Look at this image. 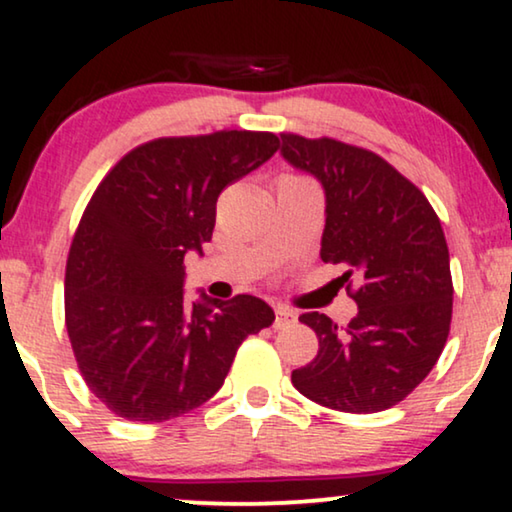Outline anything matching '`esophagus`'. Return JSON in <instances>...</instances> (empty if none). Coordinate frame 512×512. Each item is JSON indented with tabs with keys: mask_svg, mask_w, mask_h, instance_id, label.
Here are the masks:
<instances>
[{
	"mask_svg": "<svg viewBox=\"0 0 512 512\" xmlns=\"http://www.w3.org/2000/svg\"><path fill=\"white\" fill-rule=\"evenodd\" d=\"M298 321V314L289 310V307L277 305L275 307V328H289Z\"/></svg>",
	"mask_w": 512,
	"mask_h": 512,
	"instance_id": "esophagus-1",
	"label": "esophagus"
}]
</instances>
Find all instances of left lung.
Listing matches in <instances>:
<instances>
[{
    "instance_id": "1",
    "label": "left lung",
    "mask_w": 512,
    "mask_h": 512,
    "mask_svg": "<svg viewBox=\"0 0 512 512\" xmlns=\"http://www.w3.org/2000/svg\"><path fill=\"white\" fill-rule=\"evenodd\" d=\"M282 156L324 186L321 261L345 265L340 279L359 305L345 328L326 314H300L319 352L293 370V387L331 410H387L431 373L450 335L443 226L426 195L373 151L282 132Z\"/></svg>"
}]
</instances>
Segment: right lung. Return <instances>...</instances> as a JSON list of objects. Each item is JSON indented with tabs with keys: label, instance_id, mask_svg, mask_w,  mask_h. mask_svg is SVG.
I'll return each instance as SVG.
<instances>
[{
	"label": "right lung",
	"instance_id": "add662e5",
	"mask_svg": "<svg viewBox=\"0 0 512 512\" xmlns=\"http://www.w3.org/2000/svg\"><path fill=\"white\" fill-rule=\"evenodd\" d=\"M272 132L158 137L95 188L65 270V326L88 389L130 422L209 401L237 347L275 321L254 296L184 300V256L212 240L221 191L275 156Z\"/></svg>",
	"mask_w": 512,
	"mask_h": 512
}]
</instances>
